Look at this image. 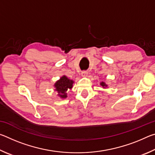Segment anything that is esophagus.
Instances as JSON below:
<instances>
[{"instance_id":"34e87169","label":"esophagus","mask_w":155,"mask_h":155,"mask_svg":"<svg viewBox=\"0 0 155 155\" xmlns=\"http://www.w3.org/2000/svg\"><path fill=\"white\" fill-rule=\"evenodd\" d=\"M87 74H88L87 71H83L82 73H81V75H82V77H87Z\"/></svg>"}]
</instances>
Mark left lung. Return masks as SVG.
Masks as SVG:
<instances>
[{
    "label": "left lung",
    "instance_id": "8db88e82",
    "mask_svg": "<svg viewBox=\"0 0 155 155\" xmlns=\"http://www.w3.org/2000/svg\"><path fill=\"white\" fill-rule=\"evenodd\" d=\"M101 85L103 87V88H106L107 87V85H106V83L104 82H101Z\"/></svg>",
    "mask_w": 155,
    "mask_h": 155
}]
</instances>
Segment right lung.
I'll return each mask as SVG.
<instances>
[{
	"label": "right lung",
	"instance_id": "obj_1",
	"mask_svg": "<svg viewBox=\"0 0 155 155\" xmlns=\"http://www.w3.org/2000/svg\"><path fill=\"white\" fill-rule=\"evenodd\" d=\"M74 81L68 78L66 76H63L60 79L54 83L55 91L58 92V96L61 98H65L67 97L66 91L72 88Z\"/></svg>",
	"mask_w": 155,
	"mask_h": 155
}]
</instances>
